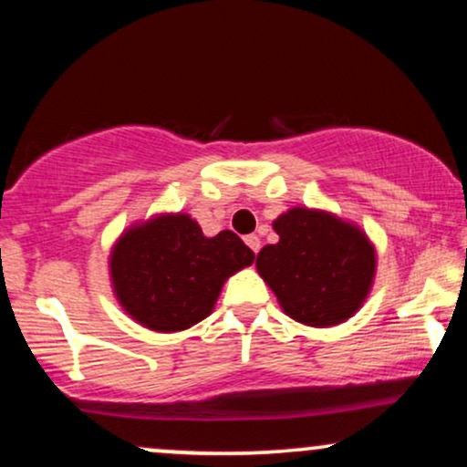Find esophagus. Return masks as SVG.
Listing matches in <instances>:
<instances>
[{"label":"esophagus","instance_id":"obj_1","mask_svg":"<svg viewBox=\"0 0 467 467\" xmlns=\"http://www.w3.org/2000/svg\"><path fill=\"white\" fill-rule=\"evenodd\" d=\"M245 244H248V248L252 252H259V248H261V239L256 237V234H248V237H245Z\"/></svg>","mask_w":467,"mask_h":467}]
</instances>
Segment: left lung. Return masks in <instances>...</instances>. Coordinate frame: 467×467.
Instances as JSON below:
<instances>
[{
  "mask_svg": "<svg viewBox=\"0 0 467 467\" xmlns=\"http://www.w3.org/2000/svg\"><path fill=\"white\" fill-rule=\"evenodd\" d=\"M272 228L276 244L256 254V272L289 318L316 329L347 323L371 294L378 252L356 222L325 208L294 206Z\"/></svg>",
  "mask_w": 467,
  "mask_h": 467,
  "instance_id": "left-lung-1",
  "label": "left lung"
}]
</instances>
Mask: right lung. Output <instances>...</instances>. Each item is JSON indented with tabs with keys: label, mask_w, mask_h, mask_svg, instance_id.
<instances>
[{
	"label": "right lung",
	"mask_w": 467,
	"mask_h": 467,
	"mask_svg": "<svg viewBox=\"0 0 467 467\" xmlns=\"http://www.w3.org/2000/svg\"><path fill=\"white\" fill-rule=\"evenodd\" d=\"M252 261L233 230L206 237L189 213H155L122 230L107 264L122 312L144 329L173 334L211 316L223 283Z\"/></svg>",
	"instance_id": "obj_1"
}]
</instances>
